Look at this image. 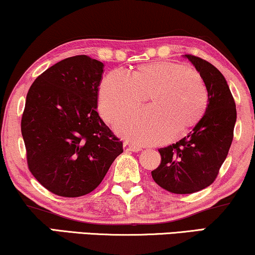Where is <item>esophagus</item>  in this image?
<instances>
[{
  "label": "esophagus",
  "mask_w": 255,
  "mask_h": 255,
  "mask_svg": "<svg viewBox=\"0 0 255 255\" xmlns=\"http://www.w3.org/2000/svg\"><path fill=\"white\" fill-rule=\"evenodd\" d=\"M123 148H124L125 152H139V151H141L140 146L130 144V142H124Z\"/></svg>",
  "instance_id": "obj_1"
}]
</instances>
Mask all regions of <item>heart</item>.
I'll return each instance as SVG.
<instances>
[{
	"mask_svg": "<svg viewBox=\"0 0 255 255\" xmlns=\"http://www.w3.org/2000/svg\"><path fill=\"white\" fill-rule=\"evenodd\" d=\"M147 96L152 108L125 115L115 127L122 137L142 145L168 140L174 132L186 133L200 123L209 106L207 85L196 71L179 62L156 61L139 66L131 75L111 71L100 86V115L113 123Z\"/></svg>",
	"mask_w": 255,
	"mask_h": 255,
	"instance_id": "b5f03b06",
	"label": "heart"
}]
</instances>
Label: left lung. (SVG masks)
Masks as SVG:
<instances>
[{
	"label": "left lung",
	"mask_w": 255,
	"mask_h": 255,
	"mask_svg": "<svg viewBox=\"0 0 255 255\" xmlns=\"http://www.w3.org/2000/svg\"><path fill=\"white\" fill-rule=\"evenodd\" d=\"M203 78L209 92L207 113L193 131L160 148L161 162L152 170L155 183L169 193L193 194L210 186L228 156L237 121L236 103L221 72L203 59L184 55Z\"/></svg>",
	"instance_id": "obj_1"
}]
</instances>
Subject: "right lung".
<instances>
[{
    "label": "right lung",
    "mask_w": 255,
    "mask_h": 255,
    "mask_svg": "<svg viewBox=\"0 0 255 255\" xmlns=\"http://www.w3.org/2000/svg\"><path fill=\"white\" fill-rule=\"evenodd\" d=\"M103 68L87 55L64 59L27 92L20 123L27 166L58 196L92 193L123 153V142L96 111Z\"/></svg>",
    "instance_id": "right-lung-1"
}]
</instances>
